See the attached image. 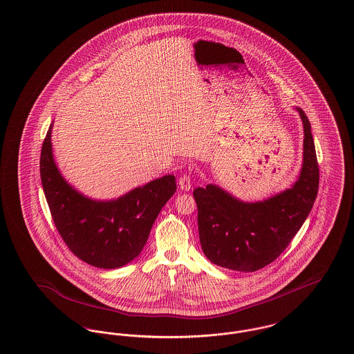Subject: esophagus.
<instances>
[{"label": "esophagus", "mask_w": 354, "mask_h": 354, "mask_svg": "<svg viewBox=\"0 0 354 354\" xmlns=\"http://www.w3.org/2000/svg\"><path fill=\"white\" fill-rule=\"evenodd\" d=\"M179 187H180V189H183V191H189V188H191V178H189V175L186 174V175L179 178Z\"/></svg>", "instance_id": "obj_1"}]
</instances>
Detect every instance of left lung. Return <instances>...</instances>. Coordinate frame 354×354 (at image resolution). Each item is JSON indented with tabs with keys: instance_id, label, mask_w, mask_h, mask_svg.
I'll use <instances>...</instances> for the list:
<instances>
[{
	"instance_id": "8db88e82",
	"label": "left lung",
	"mask_w": 354,
	"mask_h": 354,
	"mask_svg": "<svg viewBox=\"0 0 354 354\" xmlns=\"http://www.w3.org/2000/svg\"><path fill=\"white\" fill-rule=\"evenodd\" d=\"M295 109L304 124V162L290 188L259 202H243L212 183L194 189L201 245L214 265L245 272L268 266L310 214L319 169L310 122L301 108Z\"/></svg>"
}]
</instances>
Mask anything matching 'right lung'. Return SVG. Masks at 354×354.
<instances>
[{"mask_svg":"<svg viewBox=\"0 0 354 354\" xmlns=\"http://www.w3.org/2000/svg\"><path fill=\"white\" fill-rule=\"evenodd\" d=\"M52 127L42 143L40 175L55 226L65 245L88 265L118 269L133 261L146 245L160 209L176 191L165 175L118 199L88 198L64 179L53 159Z\"/></svg>","mask_w":354,"mask_h":354,"instance_id":"add662e5","label":"right lung"}]
</instances>
